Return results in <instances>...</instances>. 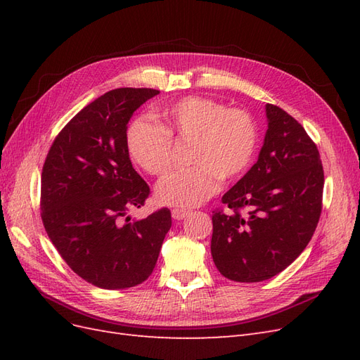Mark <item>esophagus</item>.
<instances>
[{"label": "esophagus", "mask_w": 360, "mask_h": 360, "mask_svg": "<svg viewBox=\"0 0 360 360\" xmlns=\"http://www.w3.org/2000/svg\"><path fill=\"white\" fill-rule=\"evenodd\" d=\"M191 213H192V212H191V210H186V209H174V210L171 212V214H172L174 219H177V221L184 219V217L189 216Z\"/></svg>", "instance_id": "esophagus-1"}]
</instances>
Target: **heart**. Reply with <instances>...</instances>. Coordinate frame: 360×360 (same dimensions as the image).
<instances>
[{"mask_svg":"<svg viewBox=\"0 0 360 360\" xmlns=\"http://www.w3.org/2000/svg\"><path fill=\"white\" fill-rule=\"evenodd\" d=\"M156 122L135 117L124 132L126 150L150 176L171 167L172 141H191L192 167L171 172L158 184L163 204L193 207L221 189L222 180L236 181L252 167L258 150L255 120L240 108H228L209 97L186 96L155 112Z\"/></svg>","mask_w":360,"mask_h":360,"instance_id":"b5f03b06","label":"heart"}]
</instances>
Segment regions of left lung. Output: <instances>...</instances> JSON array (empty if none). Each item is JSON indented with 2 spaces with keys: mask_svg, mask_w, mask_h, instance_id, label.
I'll use <instances>...</instances> for the list:
<instances>
[{
  "mask_svg": "<svg viewBox=\"0 0 360 360\" xmlns=\"http://www.w3.org/2000/svg\"><path fill=\"white\" fill-rule=\"evenodd\" d=\"M266 115L257 163L222 197L230 210L212 216L213 261L237 282L266 281L287 269L309 243L323 207L317 146L279 106L267 103Z\"/></svg>",
  "mask_w": 360,
  "mask_h": 360,
  "instance_id": "1",
  "label": "left lung"
}]
</instances>
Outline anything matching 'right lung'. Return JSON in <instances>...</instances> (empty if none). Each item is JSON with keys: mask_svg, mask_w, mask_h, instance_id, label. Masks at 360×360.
Here are the masks:
<instances>
[{"mask_svg": "<svg viewBox=\"0 0 360 360\" xmlns=\"http://www.w3.org/2000/svg\"><path fill=\"white\" fill-rule=\"evenodd\" d=\"M153 89H115L76 114L53 139L43 163L41 221L68 266L105 290L135 287L153 271L171 212L124 216L144 205L150 188L124 143L130 117Z\"/></svg>", "mask_w": 360, "mask_h": 360, "instance_id": "right-lung-1", "label": "right lung"}]
</instances>
